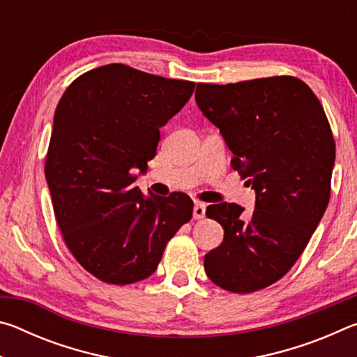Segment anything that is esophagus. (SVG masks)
<instances>
[{"label":"esophagus","instance_id":"1","mask_svg":"<svg viewBox=\"0 0 357 357\" xmlns=\"http://www.w3.org/2000/svg\"><path fill=\"white\" fill-rule=\"evenodd\" d=\"M204 213H206V206H204L203 203L197 202V203H195V208H193V219H197V220L203 219Z\"/></svg>","mask_w":357,"mask_h":357}]
</instances>
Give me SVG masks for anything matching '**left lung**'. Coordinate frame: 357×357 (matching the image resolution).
I'll list each match as a JSON object with an SVG mask.
<instances>
[{
    "label": "left lung",
    "mask_w": 357,
    "mask_h": 357,
    "mask_svg": "<svg viewBox=\"0 0 357 357\" xmlns=\"http://www.w3.org/2000/svg\"><path fill=\"white\" fill-rule=\"evenodd\" d=\"M195 100L257 192L250 214L236 203L208 206L223 243L204 255V271L227 291H258L293 268L328 208L334 135L321 102L291 75L198 83Z\"/></svg>",
    "instance_id": "8db88e82"
}]
</instances>
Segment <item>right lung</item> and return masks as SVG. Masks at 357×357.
<instances>
[{"label":"right lung","instance_id":"1","mask_svg":"<svg viewBox=\"0 0 357 357\" xmlns=\"http://www.w3.org/2000/svg\"><path fill=\"white\" fill-rule=\"evenodd\" d=\"M193 88L113 63L77 77L59 99L45 178L64 243L96 279L112 285L146 279L192 219L185 193L144 198L135 172H146L160 128Z\"/></svg>","mask_w":357,"mask_h":357}]
</instances>
